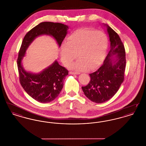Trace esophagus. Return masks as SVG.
Wrapping results in <instances>:
<instances>
[{"label": "esophagus", "instance_id": "obj_1", "mask_svg": "<svg viewBox=\"0 0 146 146\" xmlns=\"http://www.w3.org/2000/svg\"><path fill=\"white\" fill-rule=\"evenodd\" d=\"M70 74H80L79 72H72V71H70Z\"/></svg>", "mask_w": 146, "mask_h": 146}]
</instances>
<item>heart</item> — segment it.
Masks as SVG:
<instances>
[{
	"label": "heart",
	"instance_id": "obj_1",
	"mask_svg": "<svg viewBox=\"0 0 146 146\" xmlns=\"http://www.w3.org/2000/svg\"><path fill=\"white\" fill-rule=\"evenodd\" d=\"M108 45V37L103 32L80 29L68 36L66 44L62 45L60 49V57L63 63L68 66L78 55L79 59L70 66L72 68L94 70L103 61Z\"/></svg>",
	"mask_w": 146,
	"mask_h": 146
}]
</instances>
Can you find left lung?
I'll return each instance as SVG.
<instances>
[{
	"label": "left lung",
	"instance_id": "obj_1",
	"mask_svg": "<svg viewBox=\"0 0 146 146\" xmlns=\"http://www.w3.org/2000/svg\"><path fill=\"white\" fill-rule=\"evenodd\" d=\"M111 42V49L102 65L89 74L90 81L82 86L85 95L91 101L104 103L111 99L118 91L124 80L126 57L124 44L119 35L106 25ZM116 54V59L111 58Z\"/></svg>",
	"mask_w": 146,
	"mask_h": 146
}]
</instances>
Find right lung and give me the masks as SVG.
I'll return each mask as SVG.
<instances>
[{
	"label": "right lung",
	"mask_w": 146,
	"mask_h": 146,
	"mask_svg": "<svg viewBox=\"0 0 146 146\" xmlns=\"http://www.w3.org/2000/svg\"><path fill=\"white\" fill-rule=\"evenodd\" d=\"M68 28L67 26L61 23L42 22L31 29L22 42L17 60L20 82L28 95L39 102H50L58 96L68 70L55 61L41 73L33 74L23 69L21 61L29 45L36 36L42 35H51L60 46L67 33Z\"/></svg>",
	"instance_id": "right-lung-1"
}]
</instances>
